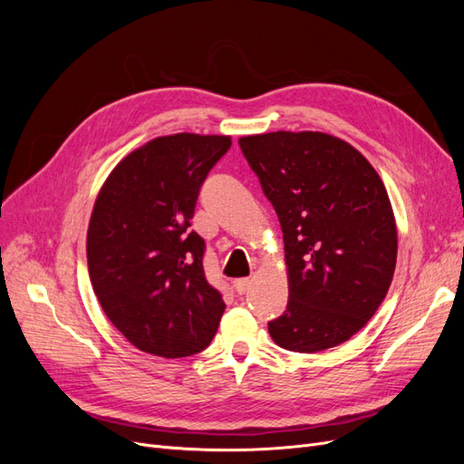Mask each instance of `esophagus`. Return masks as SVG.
<instances>
[{
    "instance_id": "34e87169",
    "label": "esophagus",
    "mask_w": 464,
    "mask_h": 464,
    "mask_svg": "<svg viewBox=\"0 0 464 464\" xmlns=\"http://www.w3.org/2000/svg\"><path fill=\"white\" fill-rule=\"evenodd\" d=\"M249 285H251L249 278H237V280H234V288H236L237 294H246Z\"/></svg>"
}]
</instances>
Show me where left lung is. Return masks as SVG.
<instances>
[{
	"instance_id": "8db88e82",
	"label": "left lung",
	"mask_w": 464,
	"mask_h": 464,
	"mask_svg": "<svg viewBox=\"0 0 464 464\" xmlns=\"http://www.w3.org/2000/svg\"><path fill=\"white\" fill-rule=\"evenodd\" d=\"M237 143L285 237L288 304L269 321L273 341L307 354L348 341L385 300L397 265V224L382 178L327 133L273 131Z\"/></svg>"
}]
</instances>
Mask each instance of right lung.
Masks as SVG:
<instances>
[{
    "label": "right lung",
    "instance_id": "add662e5",
    "mask_svg": "<svg viewBox=\"0 0 464 464\" xmlns=\"http://www.w3.org/2000/svg\"><path fill=\"white\" fill-rule=\"evenodd\" d=\"M227 135L157 137L128 154L98 193L87 232L92 290L133 346L162 358L205 350L224 314L191 218Z\"/></svg>",
    "mask_w": 464,
    "mask_h": 464
}]
</instances>
